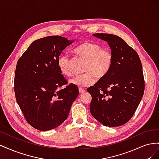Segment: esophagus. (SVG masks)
Segmentation results:
<instances>
[{
  "mask_svg": "<svg viewBox=\"0 0 159 159\" xmlns=\"http://www.w3.org/2000/svg\"><path fill=\"white\" fill-rule=\"evenodd\" d=\"M79 92L80 93H84L85 92V90L84 89H81V88H80L79 89Z\"/></svg>",
  "mask_w": 159,
  "mask_h": 159,
  "instance_id": "34e87169",
  "label": "esophagus"
}]
</instances>
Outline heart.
<instances>
[{
	"label": "heart",
	"mask_w": 159,
	"mask_h": 159,
	"mask_svg": "<svg viewBox=\"0 0 159 159\" xmlns=\"http://www.w3.org/2000/svg\"><path fill=\"white\" fill-rule=\"evenodd\" d=\"M74 52L87 62L85 65L84 74L75 76L70 83L78 88H86L93 85L95 77L102 79L106 76L111 68L113 61L112 52L102 48L99 44L91 42H84L77 46ZM57 66L61 73L66 76H71L72 70L70 59L67 54L61 55L57 60Z\"/></svg>",
	"instance_id": "1"
}]
</instances>
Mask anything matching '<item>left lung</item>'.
<instances>
[{
	"mask_svg": "<svg viewBox=\"0 0 159 159\" xmlns=\"http://www.w3.org/2000/svg\"><path fill=\"white\" fill-rule=\"evenodd\" d=\"M93 36L107 42L113 61L108 74L87 89L92 98L90 113L105 126H121L135 113L145 91L141 61L136 51L118 36Z\"/></svg>",
	"mask_w": 159,
	"mask_h": 159,
	"instance_id": "1",
	"label": "left lung"
}]
</instances>
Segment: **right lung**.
<instances>
[{
  "mask_svg": "<svg viewBox=\"0 0 159 159\" xmlns=\"http://www.w3.org/2000/svg\"><path fill=\"white\" fill-rule=\"evenodd\" d=\"M74 42L60 36L34 41L19 58L14 75L16 102L26 121L40 131L59 126L68 118L78 88L68 84L60 72L57 60Z\"/></svg>",
  "mask_w": 159,
  "mask_h": 159,
  "instance_id": "1",
  "label": "right lung"
}]
</instances>
